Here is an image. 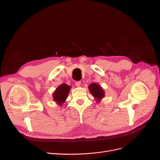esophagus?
<instances>
[{
	"instance_id": "esophagus-1",
	"label": "esophagus",
	"mask_w": 160,
	"mask_h": 160,
	"mask_svg": "<svg viewBox=\"0 0 160 160\" xmlns=\"http://www.w3.org/2000/svg\"><path fill=\"white\" fill-rule=\"evenodd\" d=\"M81 82L80 81H77L75 82V85L77 87H79L81 85Z\"/></svg>"
}]
</instances>
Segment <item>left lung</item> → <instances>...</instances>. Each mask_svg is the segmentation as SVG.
Wrapping results in <instances>:
<instances>
[{"mask_svg":"<svg viewBox=\"0 0 160 160\" xmlns=\"http://www.w3.org/2000/svg\"><path fill=\"white\" fill-rule=\"evenodd\" d=\"M89 89L91 91V93L97 100L99 101L101 99H102L104 97V91L101 88V86L98 84L93 83L89 86Z\"/></svg>","mask_w":160,"mask_h":160,"instance_id":"left-lung-1","label":"left lung"}]
</instances>
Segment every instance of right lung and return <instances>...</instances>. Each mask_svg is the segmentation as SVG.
<instances>
[{
    "instance_id": "add662e5",
    "label": "right lung",
    "mask_w": 160,
    "mask_h": 160,
    "mask_svg": "<svg viewBox=\"0 0 160 160\" xmlns=\"http://www.w3.org/2000/svg\"><path fill=\"white\" fill-rule=\"evenodd\" d=\"M71 88L66 84H62L57 88L55 93H53V99L60 105L65 102L67 98Z\"/></svg>"
}]
</instances>
